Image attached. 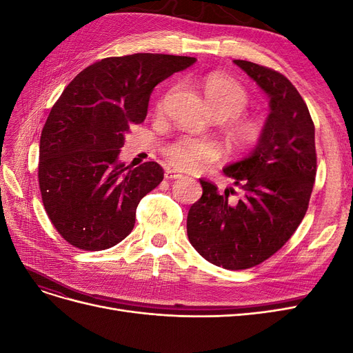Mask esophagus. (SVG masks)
<instances>
[{
  "instance_id": "obj_1",
  "label": "esophagus",
  "mask_w": 353,
  "mask_h": 353,
  "mask_svg": "<svg viewBox=\"0 0 353 353\" xmlns=\"http://www.w3.org/2000/svg\"><path fill=\"white\" fill-rule=\"evenodd\" d=\"M165 178L166 179H179V178H183V175L176 172V170H174V169H166L165 170Z\"/></svg>"
}]
</instances>
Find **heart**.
<instances>
[{"instance_id": "heart-1", "label": "heart", "mask_w": 353, "mask_h": 353, "mask_svg": "<svg viewBox=\"0 0 353 353\" xmlns=\"http://www.w3.org/2000/svg\"><path fill=\"white\" fill-rule=\"evenodd\" d=\"M203 99L210 116L230 119V135L239 145L253 144L261 135V123L249 117H240L249 104V95L240 83L222 74H209L201 85ZM168 163L176 169L193 170L203 163L219 159V147L205 140L184 138L165 150Z\"/></svg>"}]
</instances>
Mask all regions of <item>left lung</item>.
I'll return each mask as SVG.
<instances>
[{
  "label": "left lung",
  "mask_w": 353,
  "mask_h": 353,
  "mask_svg": "<svg viewBox=\"0 0 353 353\" xmlns=\"http://www.w3.org/2000/svg\"><path fill=\"white\" fill-rule=\"evenodd\" d=\"M268 95L270 113L252 152L223 168L233 187L219 191L205 179L190 208L188 240L210 263L248 270L266 261L302 222L316 174L315 126L301 94L281 73L234 60Z\"/></svg>",
  "instance_id": "left-lung-1"
}]
</instances>
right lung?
Here are the masks:
<instances>
[{"label": "right lung", "instance_id": "add662e5", "mask_svg": "<svg viewBox=\"0 0 353 353\" xmlns=\"http://www.w3.org/2000/svg\"><path fill=\"white\" fill-rule=\"evenodd\" d=\"M196 61L152 52L103 59L52 105L39 141V188L52 225L74 248L104 250L130 236L138 203L162 183L163 169L125 166V135L144 122L156 85Z\"/></svg>", "mask_w": 353, "mask_h": 353}]
</instances>
